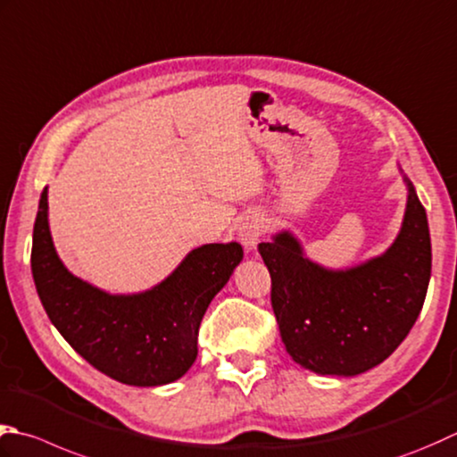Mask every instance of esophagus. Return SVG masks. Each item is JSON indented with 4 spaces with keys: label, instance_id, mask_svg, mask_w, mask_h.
<instances>
[{
    "label": "esophagus",
    "instance_id": "34e87169",
    "mask_svg": "<svg viewBox=\"0 0 457 457\" xmlns=\"http://www.w3.org/2000/svg\"><path fill=\"white\" fill-rule=\"evenodd\" d=\"M237 234H239L241 244H244L245 249L252 252V249L257 247L259 237L263 236V221L259 220V216H253V213H252V216H245L244 221L239 223Z\"/></svg>",
    "mask_w": 457,
    "mask_h": 457
}]
</instances>
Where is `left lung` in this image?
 I'll use <instances>...</instances> for the list:
<instances>
[{
	"instance_id": "left-lung-1",
	"label": "left lung",
	"mask_w": 457,
	"mask_h": 457,
	"mask_svg": "<svg viewBox=\"0 0 457 457\" xmlns=\"http://www.w3.org/2000/svg\"><path fill=\"white\" fill-rule=\"evenodd\" d=\"M400 234L351 270H325L289 231L259 244L271 275V307L291 359L317 374L356 377L386 361L422 311L432 273L424 205L412 182Z\"/></svg>"
}]
</instances>
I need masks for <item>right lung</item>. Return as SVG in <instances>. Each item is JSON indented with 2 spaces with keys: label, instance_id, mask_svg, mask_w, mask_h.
<instances>
[{
  "label": "right lung",
  "instance_id": "add662e5",
  "mask_svg": "<svg viewBox=\"0 0 457 457\" xmlns=\"http://www.w3.org/2000/svg\"><path fill=\"white\" fill-rule=\"evenodd\" d=\"M47 187L33 226L31 271L43 309L62 338L106 377L130 386L182 378L198 356L205 309L244 257L239 244L192 249L150 291L111 295L67 271L53 245Z\"/></svg>",
  "mask_w": 457,
  "mask_h": 457
}]
</instances>
